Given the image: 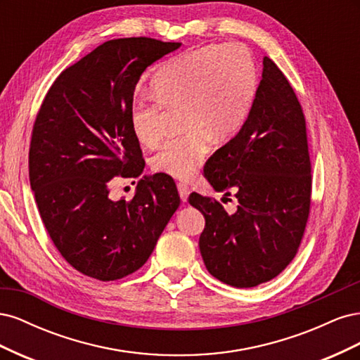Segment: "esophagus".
Here are the masks:
<instances>
[{"instance_id":"obj_1","label":"esophagus","mask_w":360,"mask_h":360,"mask_svg":"<svg viewBox=\"0 0 360 360\" xmlns=\"http://www.w3.org/2000/svg\"><path fill=\"white\" fill-rule=\"evenodd\" d=\"M177 189H179L181 201H188V197H189V186H188V184L186 183H179Z\"/></svg>"}]
</instances>
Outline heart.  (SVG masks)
<instances>
[{"label":"heart","mask_w":360,"mask_h":360,"mask_svg":"<svg viewBox=\"0 0 360 360\" xmlns=\"http://www.w3.org/2000/svg\"><path fill=\"white\" fill-rule=\"evenodd\" d=\"M257 64L242 45H207L169 60L153 81L156 101H135L129 123L141 144L153 148L163 136L165 110H180L184 134L153 158V169L179 180L197 174L210 141L231 138L243 124L257 90Z\"/></svg>","instance_id":"heart-1"}]
</instances>
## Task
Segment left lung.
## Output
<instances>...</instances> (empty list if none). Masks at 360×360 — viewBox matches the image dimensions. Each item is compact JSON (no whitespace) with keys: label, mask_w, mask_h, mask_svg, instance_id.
<instances>
[{"label":"left lung","mask_w":360,"mask_h":360,"mask_svg":"<svg viewBox=\"0 0 360 360\" xmlns=\"http://www.w3.org/2000/svg\"><path fill=\"white\" fill-rule=\"evenodd\" d=\"M212 186L237 198V210L200 193L189 202L205 217L200 250L207 270L237 288L276 278L296 257L311 209L307 122L285 75L269 57L238 134L205 162Z\"/></svg>","instance_id":"1"}]
</instances>
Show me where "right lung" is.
<instances>
[{"instance_id": "right-lung-1", "label": "right lung", "mask_w": 360, "mask_h": 360, "mask_svg": "<svg viewBox=\"0 0 360 360\" xmlns=\"http://www.w3.org/2000/svg\"><path fill=\"white\" fill-rule=\"evenodd\" d=\"M180 45L108 40L63 70L43 99L31 134L30 184L53 245L82 275L106 282L134 274L179 209L167 174L141 179L130 201L108 195L117 177L144 171L129 123L141 75Z\"/></svg>"}]
</instances>
